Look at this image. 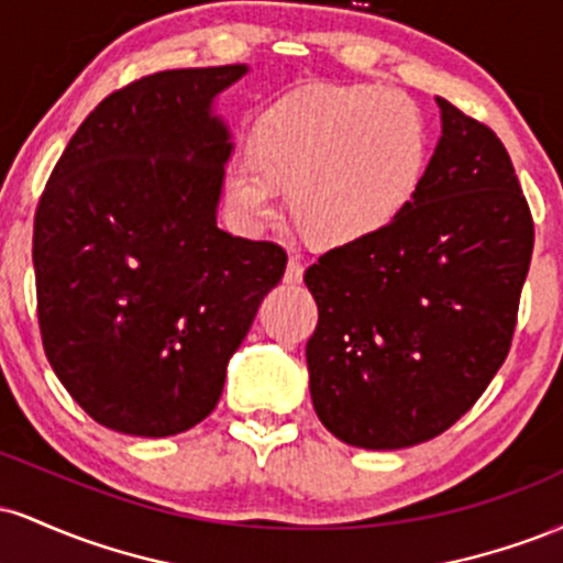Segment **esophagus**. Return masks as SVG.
<instances>
[{
  "label": "esophagus",
  "mask_w": 563,
  "mask_h": 563,
  "mask_svg": "<svg viewBox=\"0 0 563 563\" xmlns=\"http://www.w3.org/2000/svg\"><path fill=\"white\" fill-rule=\"evenodd\" d=\"M301 277H303V264L299 262V256H290L288 267H286V277H283V280H286L288 286H296V283H301Z\"/></svg>",
  "instance_id": "obj_1"
}]
</instances>
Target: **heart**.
<instances>
[{
  "label": "heart",
  "mask_w": 563,
  "mask_h": 563,
  "mask_svg": "<svg viewBox=\"0 0 563 563\" xmlns=\"http://www.w3.org/2000/svg\"><path fill=\"white\" fill-rule=\"evenodd\" d=\"M429 166L421 108L378 84H320L262 113L254 151L228 169V200L251 228L277 217V185L307 241L367 243L410 209Z\"/></svg>",
  "instance_id": "1"
}]
</instances>
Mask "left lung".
<instances>
[{
	"label": "left lung",
	"mask_w": 563,
	"mask_h": 563,
	"mask_svg": "<svg viewBox=\"0 0 563 563\" xmlns=\"http://www.w3.org/2000/svg\"><path fill=\"white\" fill-rule=\"evenodd\" d=\"M442 137L389 230L303 273L318 418L352 448L402 450L448 431L508 357L534 224L508 151L437 97Z\"/></svg>",
	"instance_id": "8db88e82"
}]
</instances>
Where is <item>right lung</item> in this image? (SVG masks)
Listing matches in <instances>:
<instances>
[{
  "label": "right lung",
  "mask_w": 563,
  "mask_h": 563,
  "mask_svg": "<svg viewBox=\"0 0 563 563\" xmlns=\"http://www.w3.org/2000/svg\"><path fill=\"white\" fill-rule=\"evenodd\" d=\"M249 66L161 70L76 129L34 219L42 344L97 423L132 437L192 429L286 251L217 228L230 129L211 106Z\"/></svg>",
  "instance_id": "1"
}]
</instances>
